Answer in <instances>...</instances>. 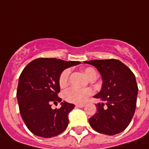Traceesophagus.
I'll return each mask as SVG.
<instances>
[{
    "label": "esophagus",
    "mask_w": 149,
    "mask_h": 149,
    "mask_svg": "<svg viewBox=\"0 0 149 149\" xmlns=\"http://www.w3.org/2000/svg\"><path fill=\"white\" fill-rule=\"evenodd\" d=\"M76 107H79V108H81V107H85V104H77L76 105Z\"/></svg>",
    "instance_id": "1"
}]
</instances>
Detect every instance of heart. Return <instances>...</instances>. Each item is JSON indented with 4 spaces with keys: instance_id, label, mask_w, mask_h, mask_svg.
<instances>
[{
    "instance_id": "b5f03b06",
    "label": "heart",
    "mask_w": 149,
    "mask_h": 149,
    "mask_svg": "<svg viewBox=\"0 0 149 149\" xmlns=\"http://www.w3.org/2000/svg\"><path fill=\"white\" fill-rule=\"evenodd\" d=\"M71 71L70 69H65L61 74L59 77V84L61 87H65L68 83L69 76H70ZM84 74L88 79L93 77H97V72L93 68H86L84 70ZM93 94V91L90 88H85V89H79L76 88H70L64 92V100L68 102L76 103V104H81L87 100L88 96Z\"/></svg>"
}]
</instances>
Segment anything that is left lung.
Segmentation results:
<instances>
[{"instance_id": "8db88e82", "label": "left lung", "mask_w": 149, "mask_h": 149, "mask_svg": "<svg viewBox=\"0 0 149 149\" xmlns=\"http://www.w3.org/2000/svg\"><path fill=\"white\" fill-rule=\"evenodd\" d=\"M85 63L95 67L102 78V89L94 96L102 102L95 104L97 112L88 119L90 126L107 135L120 133L131 123L135 111L138 91L135 76L116 59Z\"/></svg>"}]
</instances>
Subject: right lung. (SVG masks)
<instances>
[{
    "label": "right lung",
    "instance_id": "right-lung-1",
    "mask_svg": "<svg viewBox=\"0 0 149 149\" xmlns=\"http://www.w3.org/2000/svg\"><path fill=\"white\" fill-rule=\"evenodd\" d=\"M79 61L56 58H37L21 73L17 88L19 111L28 129L35 135L52 138L61 134L68 125V113L74 105L62 102L60 109L53 110L52 103L61 102L59 77L64 69Z\"/></svg>",
    "mask_w": 149,
    "mask_h": 149
}]
</instances>
